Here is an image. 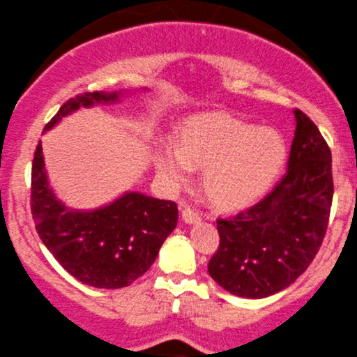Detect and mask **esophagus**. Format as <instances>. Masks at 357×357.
<instances>
[{"label": "esophagus", "mask_w": 357, "mask_h": 357, "mask_svg": "<svg viewBox=\"0 0 357 357\" xmlns=\"http://www.w3.org/2000/svg\"><path fill=\"white\" fill-rule=\"evenodd\" d=\"M182 219L185 220L187 224H195V222H199L202 217H200V213L194 211V208L182 207Z\"/></svg>", "instance_id": "esophagus-1"}]
</instances>
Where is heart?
Segmentation results:
<instances>
[{"mask_svg":"<svg viewBox=\"0 0 357 357\" xmlns=\"http://www.w3.org/2000/svg\"><path fill=\"white\" fill-rule=\"evenodd\" d=\"M284 138L272 128L227 113H200L183 121L178 145L163 144L157 169L174 187H182L204 169V188L215 205L241 208L272 185L286 162Z\"/></svg>","mask_w":357,"mask_h":357,"instance_id":"obj_1","label":"heart"}]
</instances>
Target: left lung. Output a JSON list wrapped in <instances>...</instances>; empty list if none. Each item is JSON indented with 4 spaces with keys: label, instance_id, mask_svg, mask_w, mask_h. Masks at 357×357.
Masks as SVG:
<instances>
[{
    "label": "left lung",
    "instance_id": "left-lung-1",
    "mask_svg": "<svg viewBox=\"0 0 357 357\" xmlns=\"http://www.w3.org/2000/svg\"><path fill=\"white\" fill-rule=\"evenodd\" d=\"M294 116L286 175L259 204L217 219L220 244L208 274L234 296L262 299L291 286L328 230L334 194L329 145L304 112Z\"/></svg>",
    "mask_w": 357,
    "mask_h": 357
}]
</instances>
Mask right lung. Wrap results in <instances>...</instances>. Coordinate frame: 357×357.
I'll list each match as a JSON object with an SVG mask.
<instances>
[{"instance_id":"1","label":"right lung","mask_w":357,"mask_h":357,"mask_svg":"<svg viewBox=\"0 0 357 357\" xmlns=\"http://www.w3.org/2000/svg\"><path fill=\"white\" fill-rule=\"evenodd\" d=\"M120 95H77L61 105L45 130L79 107L113 103ZM31 213L38 236L63 269L79 282L98 289L127 287L144 275L178 219L177 204L140 192H127L95 211L68 208L48 185L41 142L31 167Z\"/></svg>"}]
</instances>
